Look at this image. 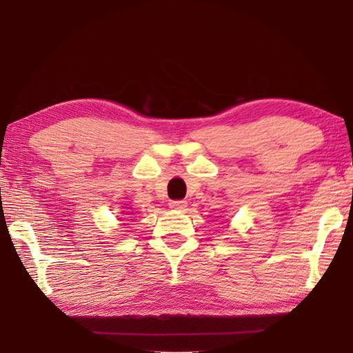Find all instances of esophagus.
Wrapping results in <instances>:
<instances>
[{
  "instance_id": "1",
  "label": "esophagus",
  "mask_w": 353,
  "mask_h": 353,
  "mask_svg": "<svg viewBox=\"0 0 353 353\" xmlns=\"http://www.w3.org/2000/svg\"><path fill=\"white\" fill-rule=\"evenodd\" d=\"M188 206L185 200H172L170 201V208L174 209V211H185V208Z\"/></svg>"
}]
</instances>
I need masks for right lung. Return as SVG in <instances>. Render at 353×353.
<instances>
[{
  "mask_svg": "<svg viewBox=\"0 0 353 353\" xmlns=\"http://www.w3.org/2000/svg\"><path fill=\"white\" fill-rule=\"evenodd\" d=\"M129 214H130V212H129Z\"/></svg>",
  "mask_w": 353,
  "mask_h": 353,
  "instance_id": "obj_1",
  "label": "right lung"
}]
</instances>
